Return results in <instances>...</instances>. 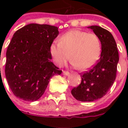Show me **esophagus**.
Here are the masks:
<instances>
[{"label": "esophagus", "mask_w": 128, "mask_h": 128, "mask_svg": "<svg viewBox=\"0 0 128 128\" xmlns=\"http://www.w3.org/2000/svg\"><path fill=\"white\" fill-rule=\"evenodd\" d=\"M63 74H64V75H68L70 74V72H68V71H66V70H64V71H63Z\"/></svg>", "instance_id": "obj_1"}]
</instances>
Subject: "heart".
<instances>
[{
    "label": "heart",
    "instance_id": "obj_1",
    "mask_svg": "<svg viewBox=\"0 0 128 128\" xmlns=\"http://www.w3.org/2000/svg\"><path fill=\"white\" fill-rule=\"evenodd\" d=\"M50 53L59 66H62L70 58L79 70H86L98 60L101 51L99 37L93 33L73 29L63 34L59 42H53Z\"/></svg>",
    "mask_w": 128,
    "mask_h": 128
}]
</instances>
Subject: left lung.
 <instances>
[{"mask_svg": "<svg viewBox=\"0 0 128 128\" xmlns=\"http://www.w3.org/2000/svg\"><path fill=\"white\" fill-rule=\"evenodd\" d=\"M89 28L99 37L102 53L95 65L81 73V84L71 90L72 96L80 102H93L106 94L115 80L119 60L117 46L111 33L96 25Z\"/></svg>", "mask_w": 128, "mask_h": 128, "instance_id": "obj_1", "label": "left lung"}]
</instances>
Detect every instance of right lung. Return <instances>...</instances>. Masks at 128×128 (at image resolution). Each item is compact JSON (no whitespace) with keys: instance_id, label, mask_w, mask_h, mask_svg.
Segmentation results:
<instances>
[{"instance_id":"add662e5","label":"right lung","mask_w":128,"mask_h":128,"mask_svg":"<svg viewBox=\"0 0 128 128\" xmlns=\"http://www.w3.org/2000/svg\"><path fill=\"white\" fill-rule=\"evenodd\" d=\"M59 34L57 26L29 24L14 34L7 48L5 76L18 98L27 102L39 99L50 79L61 70L50 60V47Z\"/></svg>"}]
</instances>
